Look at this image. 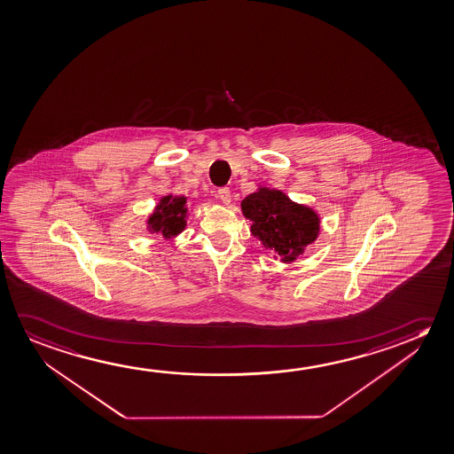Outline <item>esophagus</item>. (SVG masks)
<instances>
[{
    "instance_id": "obj_1",
    "label": "esophagus",
    "mask_w": 454,
    "mask_h": 454,
    "mask_svg": "<svg viewBox=\"0 0 454 454\" xmlns=\"http://www.w3.org/2000/svg\"><path fill=\"white\" fill-rule=\"evenodd\" d=\"M218 200L220 201L224 202V204H228L231 201V190L228 187H222V189H218Z\"/></svg>"
}]
</instances>
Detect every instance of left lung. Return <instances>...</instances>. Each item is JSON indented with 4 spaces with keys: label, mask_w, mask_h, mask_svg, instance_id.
<instances>
[{
    "label": "left lung",
    "mask_w": 454,
    "mask_h": 454,
    "mask_svg": "<svg viewBox=\"0 0 454 454\" xmlns=\"http://www.w3.org/2000/svg\"><path fill=\"white\" fill-rule=\"evenodd\" d=\"M244 215L252 220V234L281 261L293 262L313 244L319 232V216L291 201L278 190L259 189L240 202Z\"/></svg>",
    "instance_id": "obj_1"
}]
</instances>
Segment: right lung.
I'll list each match as a JSON object with an SVG mask.
<instances>
[{
  "label": "right lung",
  "mask_w": 454,
  "mask_h": 454,
  "mask_svg": "<svg viewBox=\"0 0 454 454\" xmlns=\"http://www.w3.org/2000/svg\"><path fill=\"white\" fill-rule=\"evenodd\" d=\"M185 202L187 200L184 196L161 198L157 210L147 220L149 230L153 232H159L167 239L177 236L185 228V220H184L185 212H187Z\"/></svg>",
  "instance_id": "add662e5"
}]
</instances>
